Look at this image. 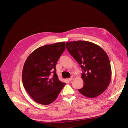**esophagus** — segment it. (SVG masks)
<instances>
[{"label": "esophagus", "instance_id": "1", "mask_svg": "<svg viewBox=\"0 0 128 128\" xmlns=\"http://www.w3.org/2000/svg\"><path fill=\"white\" fill-rule=\"evenodd\" d=\"M74 78H75V76H72L70 78L68 79V80H70V81H71V80H73V79H74Z\"/></svg>", "mask_w": 128, "mask_h": 128}]
</instances>
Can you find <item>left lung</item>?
I'll list each match as a JSON object with an SVG mask.
<instances>
[{
    "label": "left lung",
    "instance_id": "8db88e82",
    "mask_svg": "<svg viewBox=\"0 0 128 128\" xmlns=\"http://www.w3.org/2000/svg\"><path fill=\"white\" fill-rule=\"evenodd\" d=\"M66 48L82 68L83 88L78 91L89 98H94L109 86L112 69L108 56L99 46L87 41L66 42Z\"/></svg>",
    "mask_w": 128,
    "mask_h": 128
}]
</instances>
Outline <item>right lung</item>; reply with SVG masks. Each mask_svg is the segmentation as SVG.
<instances>
[{"mask_svg": "<svg viewBox=\"0 0 128 128\" xmlns=\"http://www.w3.org/2000/svg\"><path fill=\"white\" fill-rule=\"evenodd\" d=\"M65 49V42L46 44L32 52L22 72L25 89L36 102L49 105L55 100L65 83L58 79L56 64Z\"/></svg>", "mask_w": 128, "mask_h": 128, "instance_id": "right-lung-1", "label": "right lung"}]
</instances>
